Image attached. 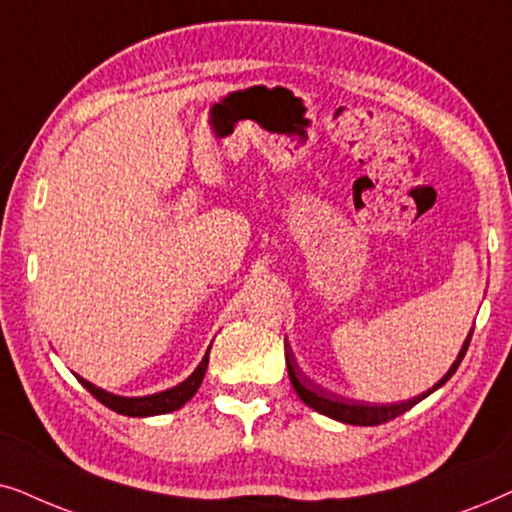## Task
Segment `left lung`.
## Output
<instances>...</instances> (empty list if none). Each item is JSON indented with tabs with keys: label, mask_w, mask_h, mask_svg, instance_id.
<instances>
[{
	"label": "left lung",
	"mask_w": 512,
	"mask_h": 512,
	"mask_svg": "<svg viewBox=\"0 0 512 512\" xmlns=\"http://www.w3.org/2000/svg\"><path fill=\"white\" fill-rule=\"evenodd\" d=\"M470 337H473V330H470L466 344L461 346L459 358L454 360V365L449 367V372L438 381V384L431 388V391H426L424 395H417V398L407 400V403H400V405L356 403V400H346V398H342V395H335V393L325 391L323 386H316L311 379L304 377L302 370H299L297 363H295V356H292V351H290L288 344H285V363H288V374H290V381H292V386H295L297 395L304 400L306 405L313 407V410L320 412V414H325V417H330V419L342 421V424H351V426H379V424H386V421H391L395 417H400V414H405L407 410H412V407L417 405L419 400H424L426 395H431L435 391V388H440L442 384H445V381L456 372V367L461 365L463 356H466Z\"/></svg>",
	"instance_id": "obj_1"
}]
</instances>
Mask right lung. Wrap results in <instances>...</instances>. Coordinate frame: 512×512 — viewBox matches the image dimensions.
<instances>
[{
	"label": "right lung",
	"instance_id": "1",
	"mask_svg": "<svg viewBox=\"0 0 512 512\" xmlns=\"http://www.w3.org/2000/svg\"><path fill=\"white\" fill-rule=\"evenodd\" d=\"M208 353H210V349H208ZM208 353L203 356L201 365L192 372V377L182 381L180 386L170 388V391L145 395V398H121V395H112V393L102 391V388H98V386L88 384L86 379L79 377V381L86 386V391L91 393L93 398H98L102 405L109 407V410L124 414V417H154V414H166V412L180 410L187 400H192V395L199 391L203 374H206Z\"/></svg>",
	"mask_w": 512,
	"mask_h": 512
}]
</instances>
